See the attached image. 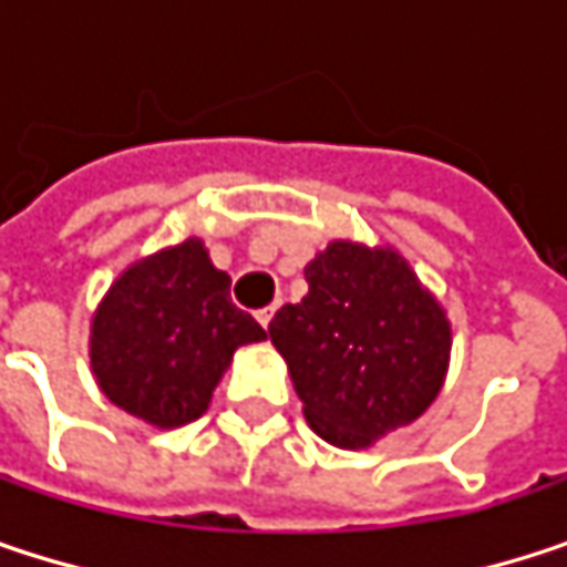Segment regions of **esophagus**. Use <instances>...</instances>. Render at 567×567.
<instances>
[{"label":"esophagus","instance_id":"34e87169","mask_svg":"<svg viewBox=\"0 0 567 567\" xmlns=\"http://www.w3.org/2000/svg\"><path fill=\"white\" fill-rule=\"evenodd\" d=\"M276 311H279V301H272V305H266V308H259V311H256V318H259V324H262V328H269V321L276 318Z\"/></svg>","mask_w":567,"mask_h":567}]
</instances>
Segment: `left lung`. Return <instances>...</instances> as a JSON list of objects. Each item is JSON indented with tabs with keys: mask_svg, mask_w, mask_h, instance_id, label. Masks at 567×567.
<instances>
[{
	"mask_svg": "<svg viewBox=\"0 0 567 567\" xmlns=\"http://www.w3.org/2000/svg\"><path fill=\"white\" fill-rule=\"evenodd\" d=\"M308 295L282 305L269 338L308 426L368 450L413 423L443 391L453 324L394 246L334 239L305 266Z\"/></svg>",
	"mask_w": 567,
	"mask_h": 567,
	"instance_id": "8db88e82",
	"label": "left lung"
}]
</instances>
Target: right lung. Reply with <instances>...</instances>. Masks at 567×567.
<instances>
[{
	"instance_id": "obj_1",
	"label": "right lung",
	"mask_w": 567,
	"mask_h": 567,
	"mask_svg": "<svg viewBox=\"0 0 567 567\" xmlns=\"http://www.w3.org/2000/svg\"><path fill=\"white\" fill-rule=\"evenodd\" d=\"M262 324L233 305L229 276L189 236L131 262L91 315V374L114 406L176 430L206 413L243 344Z\"/></svg>"
}]
</instances>
